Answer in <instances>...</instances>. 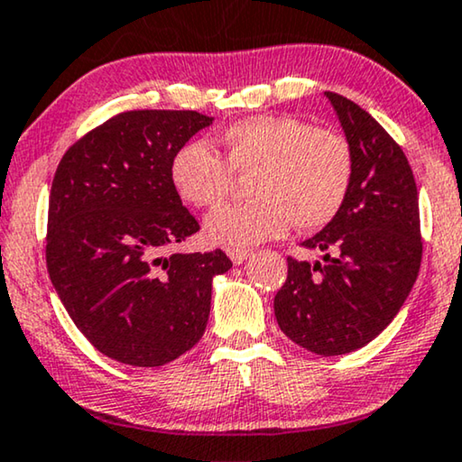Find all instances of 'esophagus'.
Wrapping results in <instances>:
<instances>
[{
  "mask_svg": "<svg viewBox=\"0 0 462 462\" xmlns=\"http://www.w3.org/2000/svg\"><path fill=\"white\" fill-rule=\"evenodd\" d=\"M226 253H228V257L232 259L234 265L245 263L251 255V251H246V249H226Z\"/></svg>",
  "mask_w": 462,
  "mask_h": 462,
  "instance_id": "34e87169",
  "label": "esophagus"
}]
</instances>
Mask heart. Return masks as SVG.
<instances>
[{"label":"heart","instance_id":"obj_1","mask_svg":"<svg viewBox=\"0 0 462 462\" xmlns=\"http://www.w3.org/2000/svg\"><path fill=\"white\" fill-rule=\"evenodd\" d=\"M224 161L203 142L173 154L169 180L184 203L222 205L234 175L251 178L249 203L222 207L205 219L213 245L243 249L299 230H320L346 203L354 180V151L337 129L311 127L289 115H257L219 135Z\"/></svg>","mask_w":462,"mask_h":462}]
</instances>
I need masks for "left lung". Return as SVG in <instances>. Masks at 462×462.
<instances>
[{"label":"left lung","mask_w":462,"mask_h":462,"mask_svg":"<svg viewBox=\"0 0 462 462\" xmlns=\"http://www.w3.org/2000/svg\"><path fill=\"white\" fill-rule=\"evenodd\" d=\"M354 151V180L337 213L301 246L322 262L289 257L274 297L278 327L318 356L356 352L393 320L419 276V192L406 154L358 104L324 92Z\"/></svg>","instance_id":"1"}]
</instances>
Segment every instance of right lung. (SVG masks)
<instances>
[{
  "mask_svg": "<svg viewBox=\"0 0 462 462\" xmlns=\"http://www.w3.org/2000/svg\"><path fill=\"white\" fill-rule=\"evenodd\" d=\"M197 110H129L64 152L50 192V281L108 358L154 368L199 343L224 251L169 253L199 232L169 180L173 154L209 127Z\"/></svg>",
  "mask_w": 462,
  "mask_h": 462,
  "instance_id": "right-lung-1",
  "label": "right lung"
}]
</instances>
